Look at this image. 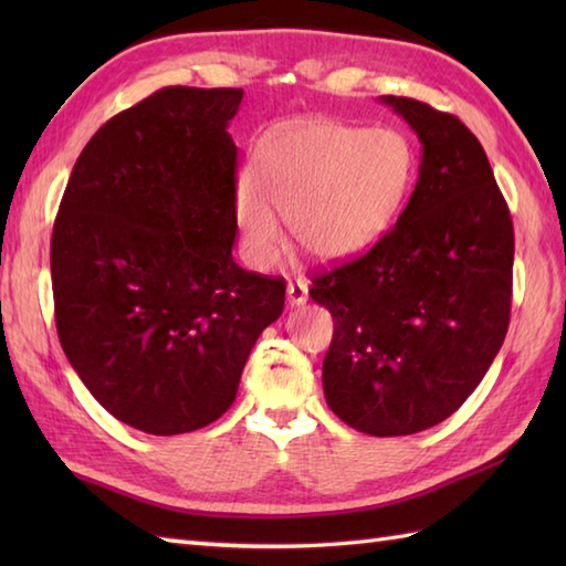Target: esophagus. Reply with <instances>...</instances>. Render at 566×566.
Returning a JSON list of instances; mask_svg holds the SVG:
<instances>
[{"label":"esophagus","instance_id":"34e87169","mask_svg":"<svg viewBox=\"0 0 566 566\" xmlns=\"http://www.w3.org/2000/svg\"><path fill=\"white\" fill-rule=\"evenodd\" d=\"M286 298H290L292 306H302L308 298V284L304 280H290L286 284Z\"/></svg>","mask_w":566,"mask_h":566}]
</instances>
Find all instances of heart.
I'll return each mask as SVG.
<instances>
[{
	"label": "heart",
	"instance_id": "1",
	"mask_svg": "<svg viewBox=\"0 0 566 566\" xmlns=\"http://www.w3.org/2000/svg\"><path fill=\"white\" fill-rule=\"evenodd\" d=\"M416 170L401 130L311 122L270 138L258 153L255 182L235 195V219L258 268L282 255L280 213L294 243L318 260H340L387 231Z\"/></svg>",
	"mask_w": 566,
	"mask_h": 566
}]
</instances>
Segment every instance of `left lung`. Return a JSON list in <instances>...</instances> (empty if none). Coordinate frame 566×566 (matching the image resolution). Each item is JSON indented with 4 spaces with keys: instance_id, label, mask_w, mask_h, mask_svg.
I'll return each mask as SVG.
<instances>
[{
    "instance_id": "8db88e82",
    "label": "left lung",
    "mask_w": 566,
    "mask_h": 566,
    "mask_svg": "<svg viewBox=\"0 0 566 566\" xmlns=\"http://www.w3.org/2000/svg\"><path fill=\"white\" fill-rule=\"evenodd\" d=\"M423 146L399 221L365 255L311 276L333 316L323 394L343 423L391 438L438 426L506 338L513 221L482 143L460 118L381 97Z\"/></svg>"
}]
</instances>
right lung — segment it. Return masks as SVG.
<instances>
[{
	"label": "right lung",
	"mask_w": 566,
	"mask_h": 566,
	"mask_svg": "<svg viewBox=\"0 0 566 566\" xmlns=\"http://www.w3.org/2000/svg\"><path fill=\"white\" fill-rule=\"evenodd\" d=\"M243 90L165 87L72 167L51 238L60 345L122 423L179 436L221 418L286 282L233 260Z\"/></svg>",
	"instance_id": "obj_1"
}]
</instances>
